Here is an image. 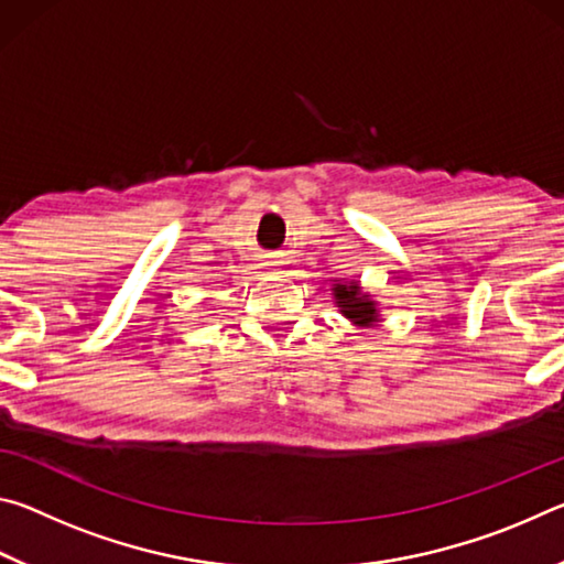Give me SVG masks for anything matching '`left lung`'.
<instances>
[{"instance_id": "8db88e82", "label": "left lung", "mask_w": 564, "mask_h": 564, "mask_svg": "<svg viewBox=\"0 0 564 564\" xmlns=\"http://www.w3.org/2000/svg\"><path fill=\"white\" fill-rule=\"evenodd\" d=\"M333 303L356 328H378L383 321L380 303L362 291L360 281H333Z\"/></svg>"}]
</instances>
